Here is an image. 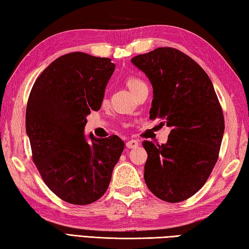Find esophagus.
<instances>
[{
	"mask_svg": "<svg viewBox=\"0 0 249 249\" xmlns=\"http://www.w3.org/2000/svg\"><path fill=\"white\" fill-rule=\"evenodd\" d=\"M138 145H139V141L134 140V139H131V140L125 142V146H127L128 149H134V147H137Z\"/></svg>",
	"mask_w": 249,
	"mask_h": 249,
	"instance_id": "1",
	"label": "esophagus"
}]
</instances>
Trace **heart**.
<instances>
[{
	"label": "heart",
	"instance_id": "b5f03b06",
	"mask_svg": "<svg viewBox=\"0 0 249 249\" xmlns=\"http://www.w3.org/2000/svg\"><path fill=\"white\" fill-rule=\"evenodd\" d=\"M125 84H127L128 89L131 90L132 94H136L139 89H141L142 87L146 86L144 81L141 80V78L137 77V76L128 77L127 81H125Z\"/></svg>",
	"mask_w": 249,
	"mask_h": 249
}]
</instances>
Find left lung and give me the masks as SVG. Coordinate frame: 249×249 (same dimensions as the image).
<instances>
[{"instance_id": "obj_1", "label": "left lung", "mask_w": 249, "mask_h": 249, "mask_svg": "<svg viewBox=\"0 0 249 249\" xmlns=\"http://www.w3.org/2000/svg\"><path fill=\"white\" fill-rule=\"evenodd\" d=\"M131 61L153 86L150 118L172 128L166 144L143 142L145 184L160 200L184 201L202 188L219 159L224 132L219 98L204 70L175 48Z\"/></svg>"}]
</instances>
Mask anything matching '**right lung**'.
Wrapping results in <instances>:
<instances>
[{"instance_id":"right-lung-1","label":"right lung","mask_w":249,"mask_h":249,"mask_svg":"<svg viewBox=\"0 0 249 249\" xmlns=\"http://www.w3.org/2000/svg\"><path fill=\"white\" fill-rule=\"evenodd\" d=\"M113 71L109 58L71 52L43 70L30 90L26 131L32 158L48 188L65 202L85 206L102 198L124 151L119 137L89 134V144L83 133Z\"/></svg>"}]
</instances>
